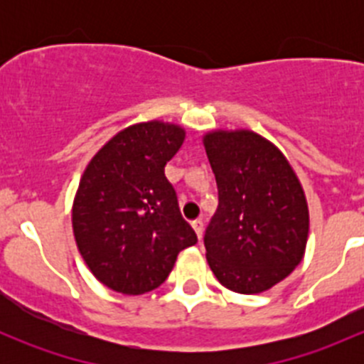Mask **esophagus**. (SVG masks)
Masks as SVG:
<instances>
[{
    "label": "esophagus",
    "instance_id": "1",
    "mask_svg": "<svg viewBox=\"0 0 364 364\" xmlns=\"http://www.w3.org/2000/svg\"><path fill=\"white\" fill-rule=\"evenodd\" d=\"M192 227H193V230H196V234H197V237H203V234H204V223H203V220H193L192 222Z\"/></svg>",
    "mask_w": 364,
    "mask_h": 364
}]
</instances>
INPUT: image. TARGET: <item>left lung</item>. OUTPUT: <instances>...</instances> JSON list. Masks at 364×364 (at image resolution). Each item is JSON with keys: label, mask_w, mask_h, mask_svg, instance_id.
<instances>
[{"label": "left lung", "mask_w": 364, "mask_h": 364, "mask_svg": "<svg viewBox=\"0 0 364 364\" xmlns=\"http://www.w3.org/2000/svg\"><path fill=\"white\" fill-rule=\"evenodd\" d=\"M203 144L218 186V208L204 236L209 267L237 294L269 291L306 250L303 185L280 148L247 128L205 132Z\"/></svg>", "instance_id": "8db88e82"}]
</instances>
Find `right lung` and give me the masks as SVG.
Listing matches in <instances>:
<instances>
[{
  "label": "right lung",
  "mask_w": 364,
  "mask_h": 364,
  "mask_svg": "<svg viewBox=\"0 0 364 364\" xmlns=\"http://www.w3.org/2000/svg\"><path fill=\"white\" fill-rule=\"evenodd\" d=\"M181 124L151 119L109 139L80 176L72 204L77 248L105 287L139 296L160 287L179 252L197 243L165 178Z\"/></svg>",
  "instance_id": "right-lung-1"
}]
</instances>
